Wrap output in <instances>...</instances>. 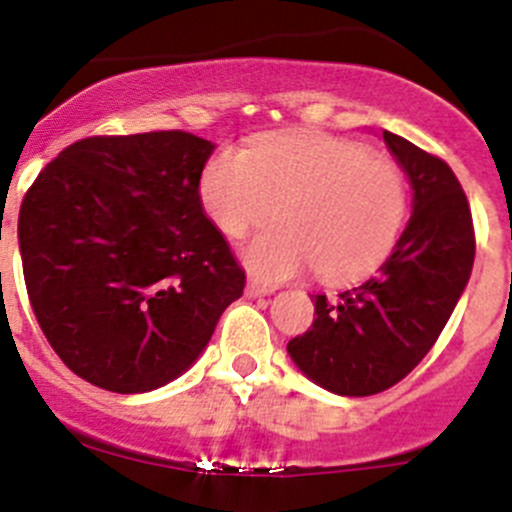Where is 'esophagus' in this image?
Wrapping results in <instances>:
<instances>
[{
    "mask_svg": "<svg viewBox=\"0 0 512 512\" xmlns=\"http://www.w3.org/2000/svg\"><path fill=\"white\" fill-rule=\"evenodd\" d=\"M274 289L276 286L264 284V281H259V279H248L246 294L248 296H269V294H274Z\"/></svg>",
    "mask_w": 512,
    "mask_h": 512,
    "instance_id": "34e87169",
    "label": "esophagus"
}]
</instances>
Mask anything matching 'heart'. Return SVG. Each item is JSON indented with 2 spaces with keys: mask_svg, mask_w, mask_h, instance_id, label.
<instances>
[{
  "mask_svg": "<svg viewBox=\"0 0 512 512\" xmlns=\"http://www.w3.org/2000/svg\"><path fill=\"white\" fill-rule=\"evenodd\" d=\"M198 193L208 218L231 238L279 211L284 226L243 248L246 266L264 281L311 266L332 284L367 276L392 253L407 221L399 165L324 133L266 135L248 150H218L203 168Z\"/></svg>",
  "mask_w": 512,
  "mask_h": 512,
  "instance_id": "1",
  "label": "heart"
}]
</instances>
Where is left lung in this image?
Instances as JSON below:
<instances>
[{
  "label": "left lung",
  "instance_id": "8db88e82",
  "mask_svg": "<svg viewBox=\"0 0 512 512\" xmlns=\"http://www.w3.org/2000/svg\"><path fill=\"white\" fill-rule=\"evenodd\" d=\"M384 143L412 183V218L377 276L334 301L314 296V324L289 342L296 367L344 397L405 379L445 329L475 261L470 203L450 165L399 135Z\"/></svg>",
  "mask_w": 512,
  "mask_h": 512
}]
</instances>
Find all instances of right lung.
<instances>
[{
  "label": "right lung",
  "mask_w": 512,
  "mask_h": 512,
  "mask_svg": "<svg viewBox=\"0 0 512 512\" xmlns=\"http://www.w3.org/2000/svg\"><path fill=\"white\" fill-rule=\"evenodd\" d=\"M213 145L183 130L67 145L19 208L29 304L85 382L148 392L186 372L246 274L203 213Z\"/></svg>",
  "instance_id": "obj_1"
}]
</instances>
